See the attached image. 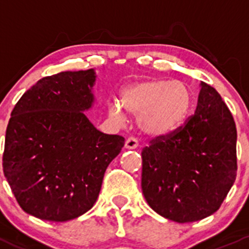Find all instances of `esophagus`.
Masks as SVG:
<instances>
[{
	"mask_svg": "<svg viewBox=\"0 0 249 249\" xmlns=\"http://www.w3.org/2000/svg\"><path fill=\"white\" fill-rule=\"evenodd\" d=\"M139 147V141H137L135 137H129L126 141H125V148L126 149H136Z\"/></svg>",
	"mask_w": 249,
	"mask_h": 249,
	"instance_id": "obj_1",
	"label": "esophagus"
}]
</instances>
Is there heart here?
<instances>
[{"mask_svg": "<svg viewBox=\"0 0 249 249\" xmlns=\"http://www.w3.org/2000/svg\"><path fill=\"white\" fill-rule=\"evenodd\" d=\"M122 106L112 104L109 113L117 122H125L127 113L139 117V125L150 137L172 134L187 119L192 108L190 88L180 80L148 79L134 83L122 92Z\"/></svg>", "mask_w": 249, "mask_h": 249, "instance_id": "b5f03b06", "label": "heart"}]
</instances>
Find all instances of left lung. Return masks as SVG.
I'll return each mask as SVG.
<instances>
[{
    "mask_svg": "<svg viewBox=\"0 0 249 249\" xmlns=\"http://www.w3.org/2000/svg\"><path fill=\"white\" fill-rule=\"evenodd\" d=\"M237 131L231 112L201 83L196 110L172 134L142 149V187L148 205L177 223L219 210L236 179Z\"/></svg>",
    "mask_w": 249,
    "mask_h": 249,
    "instance_id": "8db88e82",
    "label": "left lung"
}]
</instances>
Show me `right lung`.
I'll use <instances>...</instances> for the list:
<instances>
[{
    "label": "right lung",
    "instance_id": "right-lung-1",
    "mask_svg": "<svg viewBox=\"0 0 249 249\" xmlns=\"http://www.w3.org/2000/svg\"><path fill=\"white\" fill-rule=\"evenodd\" d=\"M94 70L39 79L17 102L6 130L4 177L20 207L50 222L84 214L124 137L99 131L84 114L94 102Z\"/></svg>",
    "mask_w": 249,
    "mask_h": 249
}]
</instances>
